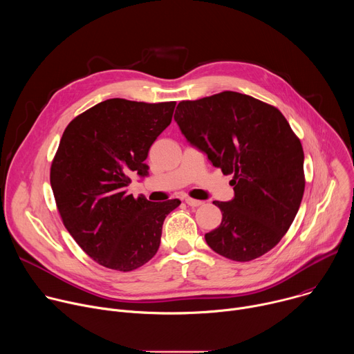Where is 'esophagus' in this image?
Masks as SVG:
<instances>
[{
  "mask_svg": "<svg viewBox=\"0 0 354 354\" xmlns=\"http://www.w3.org/2000/svg\"><path fill=\"white\" fill-rule=\"evenodd\" d=\"M185 201H186V205L190 206V207H198V206H203V205H205V201L196 200V198H190V197H187Z\"/></svg>",
  "mask_w": 354,
  "mask_h": 354,
  "instance_id": "obj_1",
  "label": "esophagus"
}]
</instances>
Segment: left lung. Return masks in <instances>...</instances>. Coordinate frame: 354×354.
<instances>
[{
  "instance_id": "1",
  "label": "left lung",
  "mask_w": 354,
  "mask_h": 354,
  "mask_svg": "<svg viewBox=\"0 0 354 354\" xmlns=\"http://www.w3.org/2000/svg\"><path fill=\"white\" fill-rule=\"evenodd\" d=\"M186 140L232 174L234 198L213 201L221 224L205 235L218 255L254 261L288 231L304 194V151L281 112L259 99L224 91L182 100L175 116Z\"/></svg>"
}]
</instances>
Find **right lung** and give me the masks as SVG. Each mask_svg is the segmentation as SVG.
I'll list each match as a JSON object with an SVG mask.
<instances>
[{
	"mask_svg": "<svg viewBox=\"0 0 354 354\" xmlns=\"http://www.w3.org/2000/svg\"><path fill=\"white\" fill-rule=\"evenodd\" d=\"M176 102L113 97L66 127L50 168L63 224L85 254L105 268L130 272L153 258L165 217L180 200L134 198L131 175L147 176L149 147L171 124Z\"/></svg>",
	"mask_w": 354,
	"mask_h": 354,
	"instance_id": "obj_1",
	"label": "right lung"
}]
</instances>
